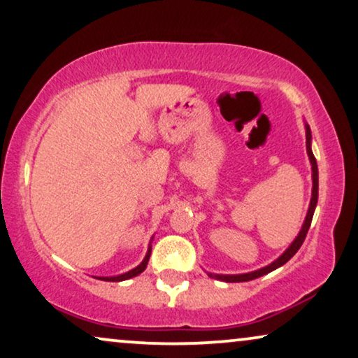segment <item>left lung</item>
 <instances>
[{
  "instance_id": "left-lung-1",
  "label": "left lung",
  "mask_w": 358,
  "mask_h": 358,
  "mask_svg": "<svg viewBox=\"0 0 358 358\" xmlns=\"http://www.w3.org/2000/svg\"><path fill=\"white\" fill-rule=\"evenodd\" d=\"M307 129V153H308V158H310V163H312V178H313V190H312V200H310V208H308V213L307 217H305V222L302 226V229H300L299 236L295 237V241L291 243V247L287 248L286 252L282 253L281 257L278 258L276 262H273L271 265H268L262 269H257V271H252V273H245V274H210L211 278H216L220 279V281H224V282H245V281H252V279H257L263 276V274H268L271 273L273 269H276L279 266H282L284 263H287L291 258L297 253V250L300 247H302V243L305 241V237H307V232L310 229V224H312V220H313V213H315V206H317V201H318V166H317V159L313 157V152H312V147H310V143H312V132H310V127L305 126Z\"/></svg>"
}]
</instances>
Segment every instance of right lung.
<instances>
[{"instance_id": "1", "label": "right lung", "mask_w": 358, "mask_h": 358, "mask_svg": "<svg viewBox=\"0 0 358 358\" xmlns=\"http://www.w3.org/2000/svg\"><path fill=\"white\" fill-rule=\"evenodd\" d=\"M150 253H152V247L148 248V252H147V255H145V258H143V262L141 263V265H138L137 268H134V269H131V271H127V273H124V274H121V276H111V278H100V279H105V281H111V282H117V281H126V279H129V278H134V276H137V274H141L145 268H147V263H148V260H150Z\"/></svg>"}]
</instances>
